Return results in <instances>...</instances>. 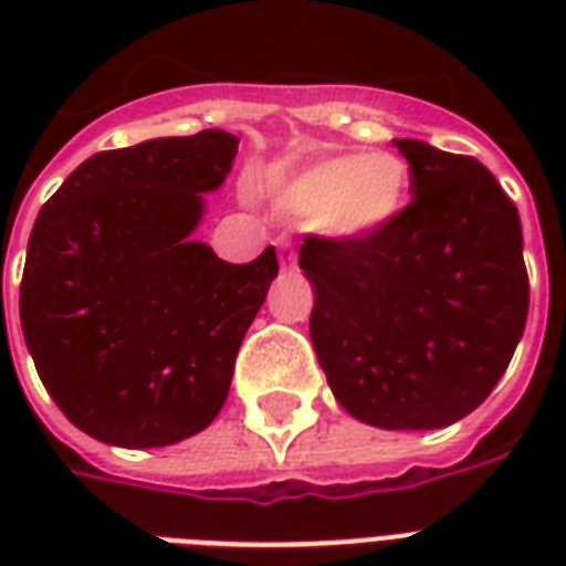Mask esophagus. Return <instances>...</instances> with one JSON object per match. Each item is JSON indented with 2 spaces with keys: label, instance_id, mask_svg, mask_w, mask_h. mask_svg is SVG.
<instances>
[{
  "label": "esophagus",
  "instance_id": "obj_1",
  "mask_svg": "<svg viewBox=\"0 0 566 566\" xmlns=\"http://www.w3.org/2000/svg\"><path fill=\"white\" fill-rule=\"evenodd\" d=\"M282 270H296V258L287 247H282Z\"/></svg>",
  "mask_w": 566,
  "mask_h": 566
}]
</instances>
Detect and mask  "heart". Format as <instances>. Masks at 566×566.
I'll list each match as a JSON object with an SVG mask.
<instances>
[{"label": "heart", "instance_id": "b5f03b06", "mask_svg": "<svg viewBox=\"0 0 566 566\" xmlns=\"http://www.w3.org/2000/svg\"><path fill=\"white\" fill-rule=\"evenodd\" d=\"M408 190L411 170L405 158L373 149L308 164L279 188V205L332 238L361 240L385 231L405 211Z\"/></svg>", "mask_w": 566, "mask_h": 566}]
</instances>
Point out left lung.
<instances>
[{
    "mask_svg": "<svg viewBox=\"0 0 566 566\" xmlns=\"http://www.w3.org/2000/svg\"><path fill=\"white\" fill-rule=\"evenodd\" d=\"M394 144L411 170L405 211L373 238L305 234L311 344L355 420L443 429L491 396L523 337V231L484 164Z\"/></svg>",
    "mask_w": 566,
    "mask_h": 566,
    "instance_id": "8db88e82",
    "label": "left lung"
}]
</instances>
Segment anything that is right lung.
Masks as SVG:
<instances>
[{
    "mask_svg": "<svg viewBox=\"0 0 566 566\" xmlns=\"http://www.w3.org/2000/svg\"><path fill=\"white\" fill-rule=\"evenodd\" d=\"M238 137L205 128L108 149L40 208L20 284L38 376L73 426L111 447L190 438L220 413L275 249L229 264L190 240Z\"/></svg>",
    "mask_w": 566,
    "mask_h": 566,
    "instance_id": "right-lung-1",
    "label": "right lung"
}]
</instances>
